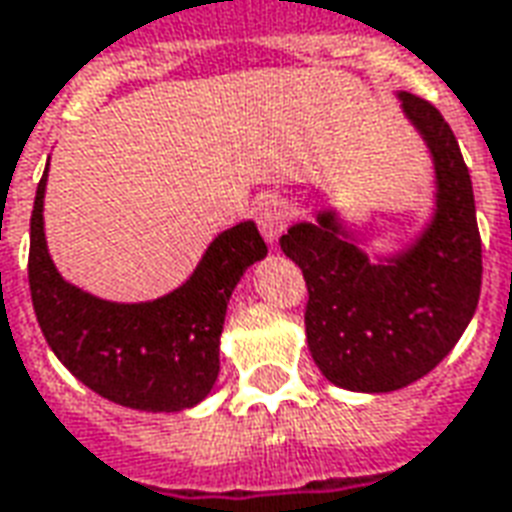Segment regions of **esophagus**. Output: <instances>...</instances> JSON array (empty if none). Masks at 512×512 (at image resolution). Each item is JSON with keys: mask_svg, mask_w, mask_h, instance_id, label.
Masks as SVG:
<instances>
[{"mask_svg": "<svg viewBox=\"0 0 512 512\" xmlns=\"http://www.w3.org/2000/svg\"><path fill=\"white\" fill-rule=\"evenodd\" d=\"M255 219L257 227H260V233H263V238H266L268 244H277L279 235L285 233V227H288V202L279 200V197H266V200H260L257 202Z\"/></svg>", "mask_w": 512, "mask_h": 512, "instance_id": "1", "label": "esophagus"}]
</instances>
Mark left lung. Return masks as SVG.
<instances>
[{"instance_id": "1", "label": "left lung", "mask_w": 512, "mask_h": 512, "mask_svg": "<svg viewBox=\"0 0 512 512\" xmlns=\"http://www.w3.org/2000/svg\"><path fill=\"white\" fill-rule=\"evenodd\" d=\"M436 169V211L414 244L370 260L334 211L279 238L307 282V345L332 384L395 392L428 376L461 340L483 282L474 191L458 139L441 112L397 93Z\"/></svg>"}]
</instances>
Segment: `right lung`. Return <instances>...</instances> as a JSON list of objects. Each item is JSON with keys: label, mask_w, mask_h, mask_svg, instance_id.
Returning a JSON list of instances; mask_svg holds the SVG:
<instances>
[{"label": "right lung", "mask_w": 512, "mask_h": 512, "mask_svg": "<svg viewBox=\"0 0 512 512\" xmlns=\"http://www.w3.org/2000/svg\"><path fill=\"white\" fill-rule=\"evenodd\" d=\"M43 172L29 222V290L40 332L95 395L139 411H183L219 376V337L238 279L268 252L255 222L213 238L200 266L156 301L117 304L65 282L43 233Z\"/></svg>", "instance_id": "add662e5"}]
</instances>
